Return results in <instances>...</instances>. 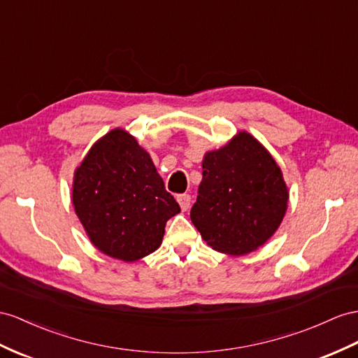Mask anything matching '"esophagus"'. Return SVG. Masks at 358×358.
<instances>
[{
    "mask_svg": "<svg viewBox=\"0 0 358 358\" xmlns=\"http://www.w3.org/2000/svg\"><path fill=\"white\" fill-rule=\"evenodd\" d=\"M177 201L178 204L181 207V210H187L190 207V201H192V196L189 194H182V195H178L177 196Z\"/></svg>",
    "mask_w": 358,
    "mask_h": 358,
    "instance_id": "esophagus-1",
    "label": "esophagus"
}]
</instances>
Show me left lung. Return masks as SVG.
<instances>
[{
  "label": "left lung",
  "mask_w": 358,
  "mask_h": 358,
  "mask_svg": "<svg viewBox=\"0 0 358 358\" xmlns=\"http://www.w3.org/2000/svg\"><path fill=\"white\" fill-rule=\"evenodd\" d=\"M287 199L278 164L243 131L206 154L190 219L213 250L241 255L257 250L275 233Z\"/></svg>",
  "instance_id": "8db88e82"
}]
</instances>
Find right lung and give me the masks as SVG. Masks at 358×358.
Listing matches in <instances>:
<instances>
[{
    "instance_id": "1",
    "label": "right lung",
    "mask_w": 358,
    "mask_h": 358,
    "mask_svg": "<svg viewBox=\"0 0 358 358\" xmlns=\"http://www.w3.org/2000/svg\"><path fill=\"white\" fill-rule=\"evenodd\" d=\"M72 201L92 243L124 262L157 250L168 219L180 213L150 154L122 130L92 146L76 171Z\"/></svg>"
}]
</instances>
